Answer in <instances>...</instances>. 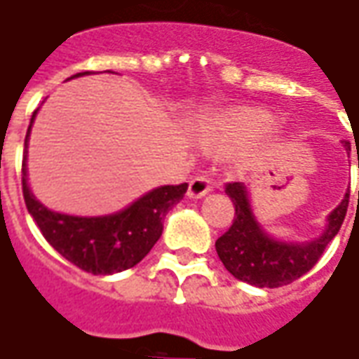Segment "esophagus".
Segmentation results:
<instances>
[{
    "label": "esophagus",
    "instance_id": "obj_1",
    "mask_svg": "<svg viewBox=\"0 0 359 359\" xmlns=\"http://www.w3.org/2000/svg\"><path fill=\"white\" fill-rule=\"evenodd\" d=\"M212 191V183L206 177L198 176L193 177L189 182V189H187V197L189 198H203L206 193Z\"/></svg>",
    "mask_w": 359,
    "mask_h": 359
}]
</instances>
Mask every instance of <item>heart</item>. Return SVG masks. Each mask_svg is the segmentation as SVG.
Listing matches in <instances>:
<instances>
[{
	"instance_id": "obj_1",
	"label": "heart",
	"mask_w": 359,
	"mask_h": 359,
	"mask_svg": "<svg viewBox=\"0 0 359 359\" xmlns=\"http://www.w3.org/2000/svg\"><path fill=\"white\" fill-rule=\"evenodd\" d=\"M271 126L268 116H231V118L214 120L210 126L212 147L219 151H233L250 141L258 140Z\"/></svg>"
}]
</instances>
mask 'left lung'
I'll return each mask as SVG.
<instances>
[{
  "mask_svg": "<svg viewBox=\"0 0 359 359\" xmlns=\"http://www.w3.org/2000/svg\"><path fill=\"white\" fill-rule=\"evenodd\" d=\"M342 143L350 151V143ZM226 193L233 201L235 218L231 227L216 241V252L235 279L260 289H276L292 283L316 266L327 245L339 233L350 197V191H346L339 206L327 216L325 227L319 237L310 241H285L269 235L256 219L245 183H227Z\"/></svg>",
  "mask_w": 359,
  "mask_h": 359,
  "instance_id": "obj_1",
  "label": "left lung"
}]
</instances>
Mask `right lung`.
I'll return each instance as SVG.
<instances>
[{
    "mask_svg": "<svg viewBox=\"0 0 359 359\" xmlns=\"http://www.w3.org/2000/svg\"><path fill=\"white\" fill-rule=\"evenodd\" d=\"M90 72H78L70 78ZM38 111H34L25 140L22 193L26 208L40 227L41 235L69 262L93 276H112L140 264L162 235V219L187 191L182 185H161L141 195L132 205L104 216H72L49 210L28 185V141Z\"/></svg>",
    "mask_w": 359,
    "mask_h": 359,
    "instance_id": "obj_1",
    "label": "right lung"
}]
</instances>
